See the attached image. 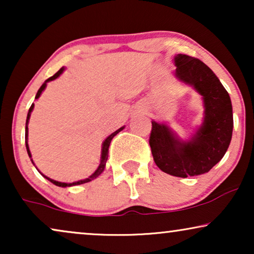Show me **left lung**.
I'll list each match as a JSON object with an SVG mask.
<instances>
[{"mask_svg":"<svg viewBox=\"0 0 254 254\" xmlns=\"http://www.w3.org/2000/svg\"><path fill=\"white\" fill-rule=\"evenodd\" d=\"M176 78L202 97L203 118L189 140L165 123L152 120L149 144L156 165L168 175L187 178L203 175L223 158L234 128L230 96L213 70L199 59L177 54Z\"/></svg>","mask_w":254,"mask_h":254,"instance_id":"obj_1","label":"left lung"}]
</instances>
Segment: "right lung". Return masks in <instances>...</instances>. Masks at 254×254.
<instances>
[{
    "label": "right lung",
    "instance_id": "right-lung-1",
    "mask_svg": "<svg viewBox=\"0 0 254 254\" xmlns=\"http://www.w3.org/2000/svg\"><path fill=\"white\" fill-rule=\"evenodd\" d=\"M64 67H62L60 70H59L57 74H54L53 76H52V77H50V78H47L46 81H45L44 83H43V85L40 86V89L38 90V92H37V95H36V99H38L40 97V95L41 93H43V91L45 90V88H46L47 86V83L48 82H51V81H54V79H57L59 76H60L62 72L64 71ZM33 109H34V104H32V105H31V107H30V110H29V112H27V118H26V125H25V145H26V150H27V154H29V157L31 158V162L33 163V165H34V162H33V159H32V155H31V151H30V148H29V143H27V135H29V127H27V125H29V120H30V117H31V113H32V111H33ZM125 128V126H123V127H120L119 129H117L116 131H114V133H112L111 135H109V136H107L105 140H104V142H103V144H102V154H100V163H99V166L98 168H97V170L95 172L92 173L91 176H89L88 178H85V179H83V180H77V182H74V183H61V182H58V180H54V179H51L50 177H47V176H45V175H43V173H41L39 170H38V171H39L40 173H41V176L44 177V178H46L47 180H50L51 183H53L54 185H57V186H59V187H70V186H76V185H81V184H85V183H89V182H91V180H93V179H96L97 177H99L100 175H102L103 173V171L104 170H105V165H106V161H107V157H109V148H110V143H111V141H112V138L116 136V135L119 133V131H121ZM37 168V166H36Z\"/></svg>",
    "mask_w": 254,
    "mask_h": 254
}]
</instances>
